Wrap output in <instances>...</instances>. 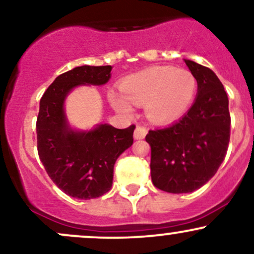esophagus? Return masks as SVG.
<instances>
[{
  "mask_svg": "<svg viewBox=\"0 0 254 254\" xmlns=\"http://www.w3.org/2000/svg\"><path fill=\"white\" fill-rule=\"evenodd\" d=\"M145 135H147V129H145L144 127H142V125H137L135 132H133V137H135L136 139H142L144 138Z\"/></svg>",
  "mask_w": 254,
  "mask_h": 254,
  "instance_id": "1",
  "label": "esophagus"
}]
</instances>
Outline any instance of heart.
I'll return each mask as SVG.
<instances>
[{
	"instance_id": "heart-1",
	"label": "heart",
	"mask_w": 254,
	"mask_h": 254,
	"mask_svg": "<svg viewBox=\"0 0 254 254\" xmlns=\"http://www.w3.org/2000/svg\"><path fill=\"white\" fill-rule=\"evenodd\" d=\"M126 97L110 92V101L119 112L130 113L131 105H145L147 116L155 123H171L186 113L197 93L191 71L173 66H155L127 77L122 83Z\"/></svg>"
}]
</instances>
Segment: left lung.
I'll return each mask as SVG.
<instances>
[{"label": "left lung", "mask_w": 254, "mask_h": 254, "mask_svg": "<svg viewBox=\"0 0 254 254\" xmlns=\"http://www.w3.org/2000/svg\"><path fill=\"white\" fill-rule=\"evenodd\" d=\"M186 65L197 80V98L184 117L164 129L149 130L154 186L170 193L202 188L220 167L228 149V97L214 71L193 61Z\"/></svg>", "instance_id": "obj_1"}]
</instances>
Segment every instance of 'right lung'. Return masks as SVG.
<instances>
[{
	"instance_id": "right-lung-1",
	"label": "right lung",
	"mask_w": 254,
	"mask_h": 254,
	"mask_svg": "<svg viewBox=\"0 0 254 254\" xmlns=\"http://www.w3.org/2000/svg\"><path fill=\"white\" fill-rule=\"evenodd\" d=\"M111 70V65L76 66L57 76L40 99L36 125L39 159L52 182L78 199L98 198L111 190L116 161L133 142L135 125L116 129L99 124L76 131L66 121L64 101L69 93L83 84H105Z\"/></svg>"
}]
</instances>
